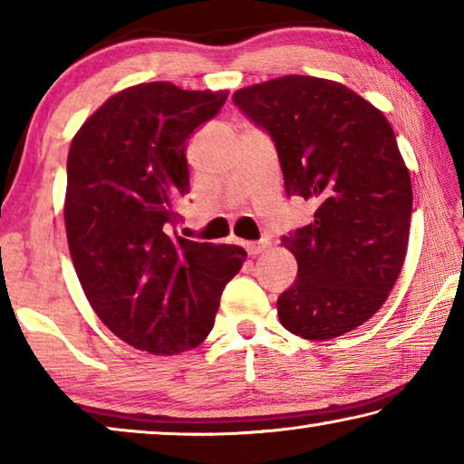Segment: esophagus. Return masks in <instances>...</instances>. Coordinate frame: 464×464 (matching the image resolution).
I'll list each match as a JSON object with an SVG mask.
<instances>
[{
  "label": "esophagus",
  "instance_id": "34e87169",
  "mask_svg": "<svg viewBox=\"0 0 464 464\" xmlns=\"http://www.w3.org/2000/svg\"><path fill=\"white\" fill-rule=\"evenodd\" d=\"M243 247H246L249 256H256L266 247V243L264 241H246V243H243Z\"/></svg>",
  "mask_w": 464,
  "mask_h": 464
}]
</instances>
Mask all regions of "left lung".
I'll use <instances>...</instances> for the list:
<instances>
[{
    "instance_id": "1",
    "label": "left lung",
    "mask_w": 464,
    "mask_h": 464,
    "mask_svg": "<svg viewBox=\"0 0 464 464\" xmlns=\"http://www.w3.org/2000/svg\"><path fill=\"white\" fill-rule=\"evenodd\" d=\"M233 104L276 147L286 196L311 200L309 225L282 235L298 274L278 317L304 340L362 325L403 268L411 178L381 110L342 83L285 75L233 93Z\"/></svg>"
}]
</instances>
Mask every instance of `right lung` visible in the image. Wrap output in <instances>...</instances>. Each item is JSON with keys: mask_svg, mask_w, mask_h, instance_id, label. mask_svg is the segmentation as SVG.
I'll use <instances>...</instances> for the list:
<instances>
[{"mask_svg": "<svg viewBox=\"0 0 464 464\" xmlns=\"http://www.w3.org/2000/svg\"><path fill=\"white\" fill-rule=\"evenodd\" d=\"M229 92L139 83L108 98L72 140L65 229L92 309L137 350L171 356L215 325L223 288L246 251L171 237L190 192L188 137Z\"/></svg>", "mask_w": 464, "mask_h": 464, "instance_id": "right-lung-1", "label": "right lung"}]
</instances>
